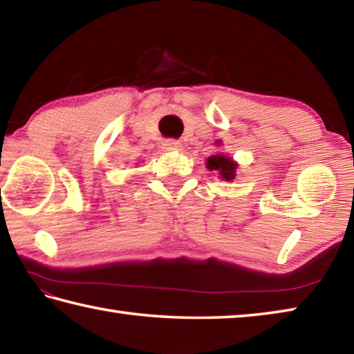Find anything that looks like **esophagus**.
I'll use <instances>...</instances> for the list:
<instances>
[{
	"label": "esophagus",
	"instance_id": "obj_1",
	"mask_svg": "<svg viewBox=\"0 0 354 354\" xmlns=\"http://www.w3.org/2000/svg\"><path fill=\"white\" fill-rule=\"evenodd\" d=\"M162 148L167 149V151H175V149L181 148V142L175 139H169L162 143Z\"/></svg>",
	"mask_w": 354,
	"mask_h": 354
}]
</instances>
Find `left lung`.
<instances>
[{
    "instance_id": "obj_1",
    "label": "left lung",
    "mask_w": 354,
    "mask_h": 354,
    "mask_svg": "<svg viewBox=\"0 0 354 354\" xmlns=\"http://www.w3.org/2000/svg\"><path fill=\"white\" fill-rule=\"evenodd\" d=\"M206 167L209 170H217L220 176L225 179V181H231L234 179V173L237 169V164L232 162L230 158H226L223 154H215L207 159Z\"/></svg>"
}]
</instances>
